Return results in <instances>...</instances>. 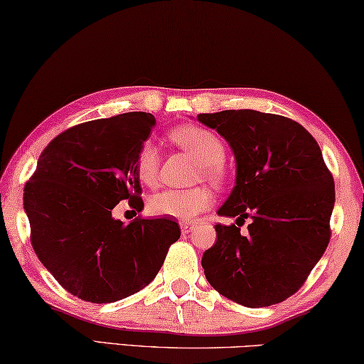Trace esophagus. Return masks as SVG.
<instances>
[{
    "instance_id": "esophagus-1",
    "label": "esophagus",
    "mask_w": 364,
    "mask_h": 364,
    "mask_svg": "<svg viewBox=\"0 0 364 364\" xmlns=\"http://www.w3.org/2000/svg\"><path fill=\"white\" fill-rule=\"evenodd\" d=\"M194 228V222H181V233L188 235Z\"/></svg>"
}]
</instances>
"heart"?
<instances>
[{
    "label": "heart",
    "mask_w": 364,
    "mask_h": 364,
    "mask_svg": "<svg viewBox=\"0 0 364 364\" xmlns=\"http://www.w3.org/2000/svg\"><path fill=\"white\" fill-rule=\"evenodd\" d=\"M170 139L200 161L199 176H204L212 183H222L225 146L220 137L199 126H183L170 132ZM159 166L160 157L157 147L152 142H144L136 155V173L139 181L146 186H154L159 180ZM212 200V191L207 186L165 189L152 196L149 200V210L154 215L188 222L209 209Z\"/></svg>",
    "instance_id": "heart-1"
}]
</instances>
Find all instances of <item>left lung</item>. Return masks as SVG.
<instances>
[{
    "label": "left lung",
    "mask_w": 364,
    "mask_h": 364,
    "mask_svg": "<svg viewBox=\"0 0 364 364\" xmlns=\"http://www.w3.org/2000/svg\"><path fill=\"white\" fill-rule=\"evenodd\" d=\"M236 160V181L217 241L203 256L205 279L225 298L247 308L282 303L296 293L331 240L336 184L319 144L290 118L256 109L198 114ZM246 218L248 233L239 227Z\"/></svg>",
    "instance_id": "1"
}]
</instances>
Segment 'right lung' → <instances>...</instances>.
Listing matches in <instances>:
<instances>
[{"mask_svg":"<svg viewBox=\"0 0 364 364\" xmlns=\"http://www.w3.org/2000/svg\"><path fill=\"white\" fill-rule=\"evenodd\" d=\"M155 118L132 112L73 126L51 141L24 188L32 247L65 290L113 303L151 284L180 238L171 218L112 217L128 199L142 210L136 155Z\"/></svg>","mask_w":364,"mask_h":364,"instance_id":"1","label":"right lung"}]
</instances>
